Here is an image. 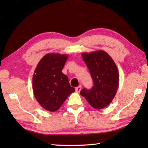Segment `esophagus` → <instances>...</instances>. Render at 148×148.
Wrapping results in <instances>:
<instances>
[{
    "label": "esophagus",
    "instance_id": "1",
    "mask_svg": "<svg viewBox=\"0 0 148 148\" xmlns=\"http://www.w3.org/2000/svg\"><path fill=\"white\" fill-rule=\"evenodd\" d=\"M81 89H82V86L80 85V86H79L78 87H76V92H79L80 91H81Z\"/></svg>",
    "mask_w": 148,
    "mask_h": 148
}]
</instances>
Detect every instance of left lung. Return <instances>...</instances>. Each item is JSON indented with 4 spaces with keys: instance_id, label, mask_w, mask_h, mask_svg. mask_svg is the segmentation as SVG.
I'll return each instance as SVG.
<instances>
[{
    "instance_id": "obj_1",
    "label": "left lung",
    "mask_w": 148,
    "mask_h": 148,
    "mask_svg": "<svg viewBox=\"0 0 148 148\" xmlns=\"http://www.w3.org/2000/svg\"><path fill=\"white\" fill-rule=\"evenodd\" d=\"M82 58L91 75L93 86L83 89L80 95L95 109H102L111 103L119 86V72L114 60L106 52L99 50L83 53Z\"/></svg>"
}]
</instances>
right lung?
<instances>
[{
    "label": "right lung",
    "mask_w": 148,
    "mask_h": 148,
    "mask_svg": "<svg viewBox=\"0 0 148 148\" xmlns=\"http://www.w3.org/2000/svg\"><path fill=\"white\" fill-rule=\"evenodd\" d=\"M69 56L47 53L37 64L32 77V89L36 101L45 110L56 112L75 91L69 77L62 72Z\"/></svg>",
    "instance_id": "1"
}]
</instances>
